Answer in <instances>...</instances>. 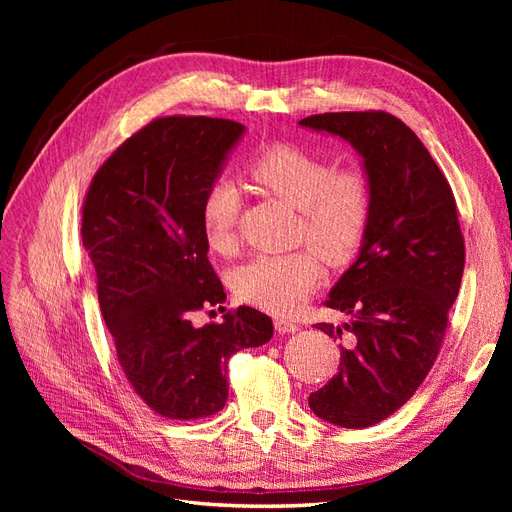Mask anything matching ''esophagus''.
<instances>
[{
  "label": "esophagus",
  "mask_w": 512,
  "mask_h": 512,
  "mask_svg": "<svg viewBox=\"0 0 512 512\" xmlns=\"http://www.w3.org/2000/svg\"><path fill=\"white\" fill-rule=\"evenodd\" d=\"M275 331L282 333V335H288V333H297L299 331V324L292 322L288 318H275Z\"/></svg>",
  "instance_id": "34e87169"
}]
</instances>
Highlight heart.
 <instances>
[{
  "instance_id": "heart-1",
  "label": "heart",
  "mask_w": 512,
  "mask_h": 512,
  "mask_svg": "<svg viewBox=\"0 0 512 512\" xmlns=\"http://www.w3.org/2000/svg\"><path fill=\"white\" fill-rule=\"evenodd\" d=\"M260 190L301 211V237L331 265L346 262L363 241L371 215V185L359 168H337L292 145L262 149L250 164ZM239 190L226 179L203 198V230L213 252L235 247ZM320 280L318 256L309 250L260 254L232 273L239 299L273 314H292Z\"/></svg>"
}]
</instances>
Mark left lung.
Here are the masks:
<instances>
[{
    "mask_svg": "<svg viewBox=\"0 0 512 512\" xmlns=\"http://www.w3.org/2000/svg\"><path fill=\"white\" fill-rule=\"evenodd\" d=\"M299 126L346 141L371 185L359 254L327 299L348 320L316 324L344 339L342 361L329 384L309 395L322 421L363 429L404 406L429 374L466 247L451 185L404 121L382 111L324 113Z\"/></svg>",
    "mask_w": 512,
    "mask_h": 512,
    "instance_id": "8db88e82",
    "label": "left lung"
}]
</instances>
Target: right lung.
Listing matches in <instances>:
<instances>
[{"label":"right lung","mask_w":512,"mask_h":512,"mask_svg":"<svg viewBox=\"0 0 512 512\" xmlns=\"http://www.w3.org/2000/svg\"><path fill=\"white\" fill-rule=\"evenodd\" d=\"M243 134L230 119L151 121L102 164L85 198L81 235L117 359L145 404L175 421L220 412L230 356L273 337L271 318L245 305L220 324L190 320L226 301L200 209Z\"/></svg>","instance_id":"add662e5"}]
</instances>
